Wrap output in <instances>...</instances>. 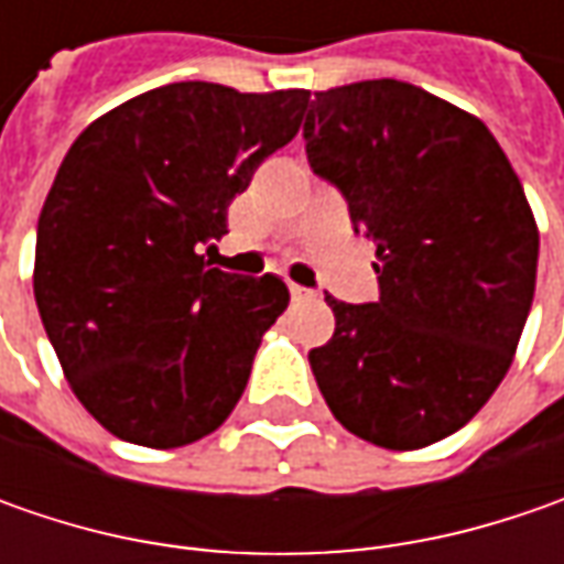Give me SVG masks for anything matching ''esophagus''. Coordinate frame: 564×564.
Instances as JSON below:
<instances>
[{"label": "esophagus", "mask_w": 564, "mask_h": 564, "mask_svg": "<svg viewBox=\"0 0 564 564\" xmlns=\"http://www.w3.org/2000/svg\"><path fill=\"white\" fill-rule=\"evenodd\" d=\"M289 292H292V297L294 301H301V297H314V292H311V289H304V285H289Z\"/></svg>", "instance_id": "obj_1"}]
</instances>
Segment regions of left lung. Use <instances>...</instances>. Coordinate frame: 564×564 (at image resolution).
I'll return each mask as SVG.
<instances>
[{
	"mask_svg": "<svg viewBox=\"0 0 564 564\" xmlns=\"http://www.w3.org/2000/svg\"><path fill=\"white\" fill-rule=\"evenodd\" d=\"M304 141L379 257L377 301L326 294L336 333L307 355L316 386L367 443H440L496 392L531 314L524 187L484 121L392 77L316 94Z\"/></svg>",
	"mask_w": 564,
	"mask_h": 564,
	"instance_id": "1",
	"label": "left lung"
}]
</instances>
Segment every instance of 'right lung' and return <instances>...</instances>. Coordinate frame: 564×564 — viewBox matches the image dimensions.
Instances as JSON below:
<instances>
[{
    "mask_svg": "<svg viewBox=\"0 0 564 564\" xmlns=\"http://www.w3.org/2000/svg\"><path fill=\"white\" fill-rule=\"evenodd\" d=\"M307 102L178 80L116 106L65 153L36 223L33 297L77 401L112 436L178 448L241 399L289 289L200 250Z\"/></svg>",
    "mask_w": 564,
    "mask_h": 564,
    "instance_id": "obj_1",
    "label": "right lung"
}]
</instances>
